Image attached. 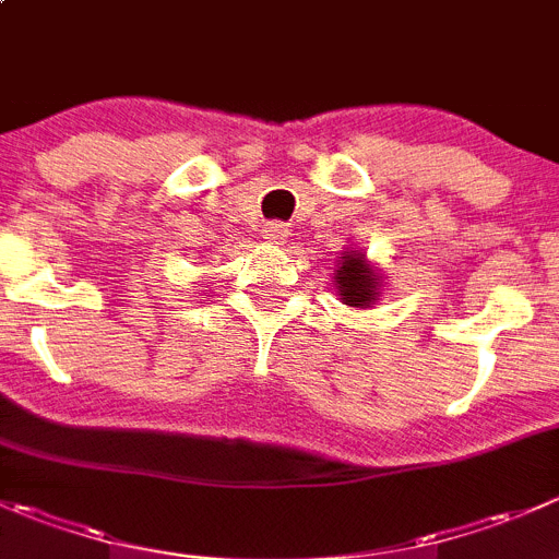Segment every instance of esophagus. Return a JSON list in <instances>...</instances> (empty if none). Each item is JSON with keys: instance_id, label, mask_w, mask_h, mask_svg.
<instances>
[{"instance_id": "obj_1", "label": "esophagus", "mask_w": 559, "mask_h": 559, "mask_svg": "<svg viewBox=\"0 0 559 559\" xmlns=\"http://www.w3.org/2000/svg\"><path fill=\"white\" fill-rule=\"evenodd\" d=\"M262 237L267 242H275V246H281V242L289 237V226L281 224V221H270V224L262 229Z\"/></svg>"}]
</instances>
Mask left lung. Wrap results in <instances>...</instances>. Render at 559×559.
I'll list each match as a JSON object with an SVG mask.
<instances>
[{"label": "left lung", "instance_id": "left-lung-1", "mask_svg": "<svg viewBox=\"0 0 559 559\" xmlns=\"http://www.w3.org/2000/svg\"><path fill=\"white\" fill-rule=\"evenodd\" d=\"M335 289H338V300L349 308H373L382 297L384 278L377 267L366 259V251H352L346 248L338 259H335Z\"/></svg>", "mask_w": 559, "mask_h": 559}]
</instances>
